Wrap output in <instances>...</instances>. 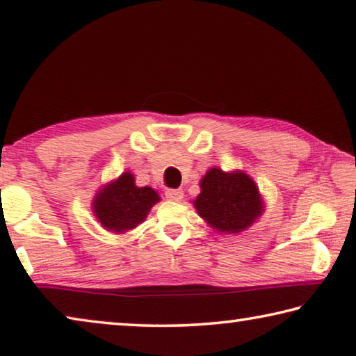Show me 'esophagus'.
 I'll return each mask as SVG.
<instances>
[{"instance_id":"obj_1","label":"esophagus","mask_w":356,"mask_h":356,"mask_svg":"<svg viewBox=\"0 0 356 356\" xmlns=\"http://www.w3.org/2000/svg\"><path fill=\"white\" fill-rule=\"evenodd\" d=\"M166 200L168 201H174V202H180L184 200V191L182 190H174V188H171V190H166Z\"/></svg>"}]
</instances>
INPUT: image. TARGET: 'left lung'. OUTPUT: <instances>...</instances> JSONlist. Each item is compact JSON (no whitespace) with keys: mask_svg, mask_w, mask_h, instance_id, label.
Listing matches in <instances>:
<instances>
[{"mask_svg":"<svg viewBox=\"0 0 356 356\" xmlns=\"http://www.w3.org/2000/svg\"><path fill=\"white\" fill-rule=\"evenodd\" d=\"M201 193L193 201L197 215L220 234H240L261 218L265 204L245 171L210 168L200 180Z\"/></svg>","mask_w":356,"mask_h":356,"instance_id":"1","label":"left lung"}]
</instances>
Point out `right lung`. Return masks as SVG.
I'll use <instances>...</instances> for the list:
<instances>
[{
	"label": "right lung",
	"instance_id": "right-lung-1",
	"mask_svg": "<svg viewBox=\"0 0 356 356\" xmlns=\"http://www.w3.org/2000/svg\"><path fill=\"white\" fill-rule=\"evenodd\" d=\"M160 196L150 186H138L130 171L120 174L95 193L92 212L108 232L125 234L147 218Z\"/></svg>",
	"mask_w": 356,
	"mask_h": 356
}]
</instances>
